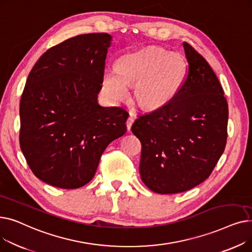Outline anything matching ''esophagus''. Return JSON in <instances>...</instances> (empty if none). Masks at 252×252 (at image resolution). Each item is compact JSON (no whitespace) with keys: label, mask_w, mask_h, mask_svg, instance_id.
Here are the masks:
<instances>
[{"label":"esophagus","mask_w":252,"mask_h":252,"mask_svg":"<svg viewBox=\"0 0 252 252\" xmlns=\"http://www.w3.org/2000/svg\"><path fill=\"white\" fill-rule=\"evenodd\" d=\"M134 121H135L134 115L130 113V114H129V116H128V118H127V121H126V128H127V130H130L131 125L134 124Z\"/></svg>","instance_id":"obj_1"}]
</instances>
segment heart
<instances>
[{"label":"heart","mask_w":252,"mask_h":252,"mask_svg":"<svg viewBox=\"0 0 252 252\" xmlns=\"http://www.w3.org/2000/svg\"><path fill=\"white\" fill-rule=\"evenodd\" d=\"M187 72V64L178 53L150 46L123 55L115 62V70L104 75L103 88L111 100L127 96L126 85L135 86L137 103L146 110H157L173 99Z\"/></svg>","instance_id":"b5f03b06"}]
</instances>
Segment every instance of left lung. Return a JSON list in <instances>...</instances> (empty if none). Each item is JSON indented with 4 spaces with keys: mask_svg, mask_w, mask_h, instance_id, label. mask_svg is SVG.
I'll use <instances>...</instances> for the list:
<instances>
[{
    "mask_svg": "<svg viewBox=\"0 0 252 252\" xmlns=\"http://www.w3.org/2000/svg\"><path fill=\"white\" fill-rule=\"evenodd\" d=\"M183 46L188 67L177 95L131 126L142 144L141 179L159 194L185 192L204 182L227 143L229 109L222 87L203 56L190 44Z\"/></svg>",
    "mask_w": 252,
    "mask_h": 252,
    "instance_id": "8db88e82",
    "label": "left lung"
}]
</instances>
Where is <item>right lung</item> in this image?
Returning <instances> with one entry per match:
<instances>
[{
    "mask_svg": "<svg viewBox=\"0 0 252 252\" xmlns=\"http://www.w3.org/2000/svg\"><path fill=\"white\" fill-rule=\"evenodd\" d=\"M111 38L94 32L66 39L47 50L26 79L20 148L33 175L51 186H85L106 147L126 131L128 112L97 102Z\"/></svg>",
    "mask_w": 252,
    "mask_h": 252,
    "instance_id": "add662e5",
    "label": "right lung"
}]
</instances>
